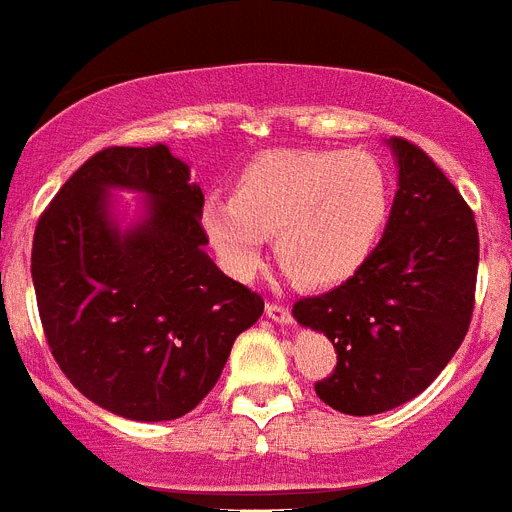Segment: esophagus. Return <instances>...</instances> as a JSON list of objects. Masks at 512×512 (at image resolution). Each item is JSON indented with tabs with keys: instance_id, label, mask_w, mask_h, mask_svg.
<instances>
[{
	"instance_id": "34e87169",
	"label": "esophagus",
	"mask_w": 512,
	"mask_h": 512,
	"mask_svg": "<svg viewBox=\"0 0 512 512\" xmlns=\"http://www.w3.org/2000/svg\"><path fill=\"white\" fill-rule=\"evenodd\" d=\"M265 315L270 317L273 322H278V325H291V312L289 307H283V304L278 302H268V307H265Z\"/></svg>"
}]
</instances>
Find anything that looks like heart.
Returning <instances> with one entry per match:
<instances>
[{"mask_svg": "<svg viewBox=\"0 0 512 512\" xmlns=\"http://www.w3.org/2000/svg\"><path fill=\"white\" fill-rule=\"evenodd\" d=\"M393 205L388 169L364 150H276L236 176L231 200H210L203 231L231 276H252L265 236L309 289L354 278L375 255Z\"/></svg>", "mask_w": 512, "mask_h": 512, "instance_id": "1", "label": "heart"}]
</instances>
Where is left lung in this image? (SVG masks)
<instances>
[{
  "label": "left lung",
  "instance_id": "1",
  "mask_svg": "<svg viewBox=\"0 0 512 512\" xmlns=\"http://www.w3.org/2000/svg\"><path fill=\"white\" fill-rule=\"evenodd\" d=\"M398 190L375 255L291 315L333 341L338 364L315 393L330 409L372 416L409 403L448 367L474 312L479 231L435 161L401 137L385 140Z\"/></svg>",
  "mask_w": 512,
  "mask_h": 512
}]
</instances>
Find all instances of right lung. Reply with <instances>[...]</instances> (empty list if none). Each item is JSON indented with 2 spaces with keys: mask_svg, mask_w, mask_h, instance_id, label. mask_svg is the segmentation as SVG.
Returning a JSON list of instances; mask_svg holds the SVG:
<instances>
[{
  "mask_svg": "<svg viewBox=\"0 0 512 512\" xmlns=\"http://www.w3.org/2000/svg\"><path fill=\"white\" fill-rule=\"evenodd\" d=\"M117 191L140 194L124 204ZM203 190L169 145L106 148L36 226L30 276L51 354L80 393L171 422L213 390L265 302L205 252Z\"/></svg>",
  "mask_w": 512,
  "mask_h": 512,
  "instance_id": "1",
  "label": "right lung"
}]
</instances>
